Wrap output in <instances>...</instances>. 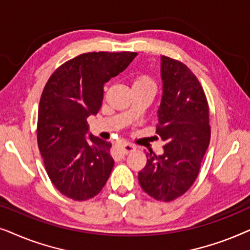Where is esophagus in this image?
<instances>
[{"label":"esophagus","mask_w":250,"mask_h":250,"mask_svg":"<svg viewBox=\"0 0 250 250\" xmlns=\"http://www.w3.org/2000/svg\"><path fill=\"white\" fill-rule=\"evenodd\" d=\"M121 150L124 155H127L129 152H133L135 150V146L132 143H123L121 146Z\"/></svg>","instance_id":"34e87169"}]
</instances>
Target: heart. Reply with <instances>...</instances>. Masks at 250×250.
<instances>
[{
  "mask_svg": "<svg viewBox=\"0 0 250 250\" xmlns=\"http://www.w3.org/2000/svg\"><path fill=\"white\" fill-rule=\"evenodd\" d=\"M133 86H155V84L148 76H139L134 80Z\"/></svg>",
  "mask_w": 250,
  "mask_h": 250,
  "instance_id": "obj_1",
  "label": "heart"
}]
</instances>
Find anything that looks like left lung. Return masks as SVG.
I'll list each match as a JSON object with an SVG mask.
<instances>
[{
    "label": "left lung",
    "mask_w": 250,
    "mask_h": 250,
    "mask_svg": "<svg viewBox=\"0 0 250 250\" xmlns=\"http://www.w3.org/2000/svg\"><path fill=\"white\" fill-rule=\"evenodd\" d=\"M163 97L156 133L166 145L164 153H146L139 172L145 192L172 201L187 192L198 177L210 141L209 108L199 81L186 64L162 57Z\"/></svg>",
    "instance_id": "8db88e82"
}]
</instances>
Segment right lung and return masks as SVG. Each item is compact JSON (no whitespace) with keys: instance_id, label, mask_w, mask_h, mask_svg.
Listing matches in <instances>:
<instances>
[{"instance_id":"obj_1","label":"right lung","mask_w":250,"mask_h":250,"mask_svg":"<svg viewBox=\"0 0 250 250\" xmlns=\"http://www.w3.org/2000/svg\"><path fill=\"white\" fill-rule=\"evenodd\" d=\"M135 52H88L61 64L41 95L37 143L53 186L76 201L100 192L114 159L110 142L88 134L87 117L97 115L104 85L124 71Z\"/></svg>"}]
</instances>
